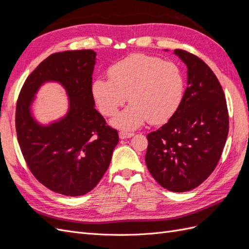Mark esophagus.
Masks as SVG:
<instances>
[{
  "mask_svg": "<svg viewBox=\"0 0 249 249\" xmlns=\"http://www.w3.org/2000/svg\"><path fill=\"white\" fill-rule=\"evenodd\" d=\"M118 135H119V138H120V139H125V138H130V137H132L134 134H133V133H127V132L120 131V132L118 133Z\"/></svg>",
  "mask_w": 249,
  "mask_h": 249,
  "instance_id": "obj_1",
  "label": "esophagus"
}]
</instances>
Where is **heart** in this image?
<instances>
[{
	"label": "heart",
	"mask_w": 249,
	"mask_h": 249,
	"mask_svg": "<svg viewBox=\"0 0 249 249\" xmlns=\"http://www.w3.org/2000/svg\"><path fill=\"white\" fill-rule=\"evenodd\" d=\"M109 79L93 82L92 93L105 116H113L127 100L131 103L111 120L123 130H135L144 124L166 122L184 94V79L172 62L145 54H132L113 64Z\"/></svg>",
	"instance_id": "heart-1"
}]
</instances>
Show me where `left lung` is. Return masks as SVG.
<instances>
[{
  "label": "left lung",
  "mask_w": 249,
  "mask_h": 249,
  "mask_svg": "<svg viewBox=\"0 0 249 249\" xmlns=\"http://www.w3.org/2000/svg\"><path fill=\"white\" fill-rule=\"evenodd\" d=\"M188 69V86L175 114L149 133L146 166L158 184L172 192L194 189L210 177L220 160L229 134V111L223 89L200 58L175 50Z\"/></svg>",
  "instance_id": "8db88e82"
}]
</instances>
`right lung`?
I'll list each match as a JSON object with an SVG mask.
<instances>
[{
	"label": "right lung",
	"mask_w": 249,
	"mask_h": 249,
	"mask_svg": "<svg viewBox=\"0 0 249 249\" xmlns=\"http://www.w3.org/2000/svg\"><path fill=\"white\" fill-rule=\"evenodd\" d=\"M92 50L55 53L29 74L16 109V129L22 157L30 171L48 189L79 196L99 184L111 162L118 133L95 110ZM46 80H57L70 96V111L49 127L36 124L28 107Z\"/></svg>",
	"instance_id": "add662e5"
}]
</instances>
